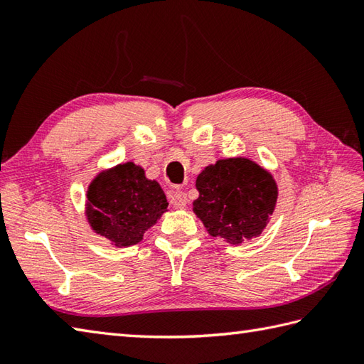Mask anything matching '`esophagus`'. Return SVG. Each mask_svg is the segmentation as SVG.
I'll use <instances>...</instances> for the list:
<instances>
[{"label":"esophagus","mask_w":364,"mask_h":364,"mask_svg":"<svg viewBox=\"0 0 364 364\" xmlns=\"http://www.w3.org/2000/svg\"><path fill=\"white\" fill-rule=\"evenodd\" d=\"M170 203H172L175 208H178V210H183V208L188 205L186 192H181V191L173 192V194L170 196Z\"/></svg>","instance_id":"1"}]
</instances>
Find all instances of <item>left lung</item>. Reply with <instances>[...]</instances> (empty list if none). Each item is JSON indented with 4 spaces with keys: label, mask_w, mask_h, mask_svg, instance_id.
<instances>
[{
    "label": "left lung",
    "mask_w": 364,
    "mask_h": 364,
    "mask_svg": "<svg viewBox=\"0 0 364 364\" xmlns=\"http://www.w3.org/2000/svg\"><path fill=\"white\" fill-rule=\"evenodd\" d=\"M197 218L213 237L237 245L258 237L270 220L278 197L274 176L247 158H227L198 173Z\"/></svg>",
    "instance_id": "8db88e82"
}]
</instances>
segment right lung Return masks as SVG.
I'll use <instances>...</instances> for the list:
<instances>
[{
  "instance_id": "right-lung-1",
  "label": "right lung",
  "mask_w": 364,
  "mask_h": 364,
  "mask_svg": "<svg viewBox=\"0 0 364 364\" xmlns=\"http://www.w3.org/2000/svg\"><path fill=\"white\" fill-rule=\"evenodd\" d=\"M167 198L159 183L149 180L134 162L102 170L86 194V219L94 233L115 247L141 242L167 211Z\"/></svg>"
}]
</instances>
